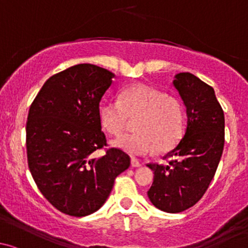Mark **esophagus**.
<instances>
[{"label":"esophagus","mask_w":248,"mask_h":248,"mask_svg":"<svg viewBox=\"0 0 248 248\" xmlns=\"http://www.w3.org/2000/svg\"><path fill=\"white\" fill-rule=\"evenodd\" d=\"M131 166H132V167H140V166H142V163L140 162V160L132 157V159H131Z\"/></svg>","instance_id":"1"}]
</instances>
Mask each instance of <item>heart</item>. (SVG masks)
<instances>
[{"mask_svg":"<svg viewBox=\"0 0 248 248\" xmlns=\"http://www.w3.org/2000/svg\"><path fill=\"white\" fill-rule=\"evenodd\" d=\"M134 119L136 132L114 140L112 145L135 156L149 155L156 148L159 152H168L185 132L183 103L177 96L144 83L126 87L118 101L106 99L99 107L101 126L112 136L123 134Z\"/></svg>","mask_w":248,"mask_h":248,"instance_id":"heart-1","label":"heart"}]
</instances>
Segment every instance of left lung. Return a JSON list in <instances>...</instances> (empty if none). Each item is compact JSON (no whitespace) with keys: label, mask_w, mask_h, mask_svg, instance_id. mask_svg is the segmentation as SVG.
Instances as JSON below:
<instances>
[{"label":"left lung","mask_w":248,"mask_h":248,"mask_svg":"<svg viewBox=\"0 0 248 248\" xmlns=\"http://www.w3.org/2000/svg\"><path fill=\"white\" fill-rule=\"evenodd\" d=\"M173 85L186 106L185 136L165 156L167 165L148 163L154 170L148 197L170 214L191 208L203 197L224 145V114L213 87L191 73L178 74Z\"/></svg>","instance_id":"8db88e82"}]
</instances>
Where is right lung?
Returning a JSON list of instances; mask_svg holds the SVG:
<instances>
[{
	"label": "right lung",
	"mask_w": 248,
	"mask_h": 248,
	"mask_svg": "<svg viewBox=\"0 0 248 248\" xmlns=\"http://www.w3.org/2000/svg\"><path fill=\"white\" fill-rule=\"evenodd\" d=\"M114 74L78 64L55 74L31 104L27 162L38 188L57 210L82 217L103 206L130 156L107 148L99 121L101 96ZM106 154L95 158L93 153Z\"/></svg>",
	"instance_id": "1"
}]
</instances>
